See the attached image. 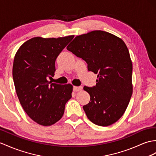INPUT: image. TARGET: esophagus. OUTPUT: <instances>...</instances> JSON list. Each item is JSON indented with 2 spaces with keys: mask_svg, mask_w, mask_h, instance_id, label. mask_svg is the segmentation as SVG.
Returning <instances> with one entry per match:
<instances>
[{
  "mask_svg": "<svg viewBox=\"0 0 156 156\" xmlns=\"http://www.w3.org/2000/svg\"><path fill=\"white\" fill-rule=\"evenodd\" d=\"M82 89V86H74V88H73V90L74 92L80 91Z\"/></svg>",
  "mask_w": 156,
  "mask_h": 156,
  "instance_id": "esophagus-1",
  "label": "esophagus"
}]
</instances>
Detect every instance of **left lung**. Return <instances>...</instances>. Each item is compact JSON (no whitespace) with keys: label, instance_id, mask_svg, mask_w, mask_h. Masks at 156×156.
<instances>
[{"label":"left lung","instance_id":"obj_1","mask_svg":"<svg viewBox=\"0 0 156 156\" xmlns=\"http://www.w3.org/2000/svg\"><path fill=\"white\" fill-rule=\"evenodd\" d=\"M66 48L98 75L96 86L84 87L90 96L83 106L87 117L98 126L113 124L124 114L133 91L132 63L124 42L109 32L94 30L77 36Z\"/></svg>","mask_w":156,"mask_h":156}]
</instances>
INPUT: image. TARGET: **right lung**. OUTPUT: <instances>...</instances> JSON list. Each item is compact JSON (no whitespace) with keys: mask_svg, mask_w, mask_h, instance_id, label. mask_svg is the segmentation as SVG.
Masks as SVG:
<instances>
[{"mask_svg":"<svg viewBox=\"0 0 156 156\" xmlns=\"http://www.w3.org/2000/svg\"><path fill=\"white\" fill-rule=\"evenodd\" d=\"M74 38L34 37L22 45L14 58L12 77L22 107L32 120L48 126L62 118L73 86L47 80L54 76L58 56Z\"/></svg>","mask_w":156,"mask_h":156,"instance_id":"add662e5","label":"right lung"}]
</instances>
